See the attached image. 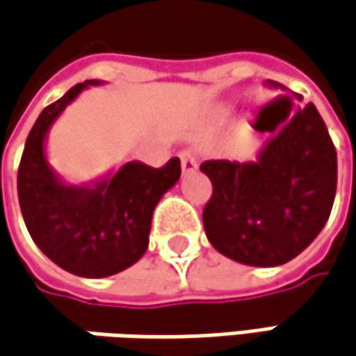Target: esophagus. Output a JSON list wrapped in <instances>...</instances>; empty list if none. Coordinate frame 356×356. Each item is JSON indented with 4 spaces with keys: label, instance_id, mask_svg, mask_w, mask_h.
<instances>
[{
    "label": "esophagus",
    "instance_id": "1",
    "mask_svg": "<svg viewBox=\"0 0 356 356\" xmlns=\"http://www.w3.org/2000/svg\"><path fill=\"white\" fill-rule=\"evenodd\" d=\"M181 171H183V175H189V173L197 171V159H195L193 153H189V151L181 153Z\"/></svg>",
    "mask_w": 356,
    "mask_h": 356
}]
</instances>
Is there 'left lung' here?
Returning a JSON list of instances; mask_svg holds the SVG:
<instances>
[{"instance_id":"8db88e82","label":"left lung","mask_w":356,"mask_h":356,"mask_svg":"<svg viewBox=\"0 0 356 356\" xmlns=\"http://www.w3.org/2000/svg\"><path fill=\"white\" fill-rule=\"evenodd\" d=\"M264 84L286 90L272 80ZM258 131L272 136L254 161L201 163L213 185L203 227L229 260L272 268L296 258L323 232L337 193V151L312 102Z\"/></svg>"}]
</instances>
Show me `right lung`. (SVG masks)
<instances>
[{
    "label": "right lung",
    "mask_w": 356,
    "mask_h": 356,
    "mask_svg": "<svg viewBox=\"0 0 356 356\" xmlns=\"http://www.w3.org/2000/svg\"><path fill=\"white\" fill-rule=\"evenodd\" d=\"M102 84H76L40 113L17 171V197L32 240L54 264L82 278H106L143 258L153 211L181 177L177 157L161 169L129 161L82 185L54 171L46 155L52 124L84 88Z\"/></svg>",
    "instance_id": "1"
}]
</instances>
